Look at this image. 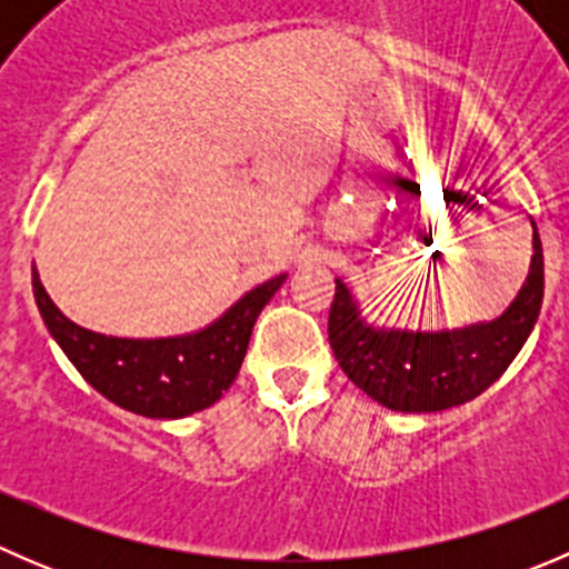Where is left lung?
<instances>
[{"mask_svg": "<svg viewBox=\"0 0 569 569\" xmlns=\"http://www.w3.org/2000/svg\"><path fill=\"white\" fill-rule=\"evenodd\" d=\"M531 263L523 286L496 319L446 330L380 325L336 278L330 306L332 355L343 375L388 410L440 412L485 393L529 341L542 308V242L531 220Z\"/></svg>", "mask_w": 569, "mask_h": 569, "instance_id": "8db88e82", "label": "left lung"}]
</instances>
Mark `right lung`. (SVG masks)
Listing matches in <instances>:
<instances>
[{
	"label": "right lung",
	"instance_id": "add662e5",
	"mask_svg": "<svg viewBox=\"0 0 569 569\" xmlns=\"http://www.w3.org/2000/svg\"><path fill=\"white\" fill-rule=\"evenodd\" d=\"M283 280L286 274L263 280L200 330L164 338H123L88 330L68 319L51 302L32 267V291L46 330L79 375L112 405L162 421L206 410L231 388L248 355L252 325Z\"/></svg>",
	"mask_w": 569,
	"mask_h": 569
}]
</instances>
